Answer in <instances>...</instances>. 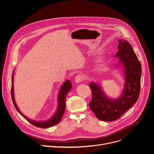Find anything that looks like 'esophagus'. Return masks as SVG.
<instances>
[{"mask_svg":"<svg viewBox=\"0 0 154 154\" xmlns=\"http://www.w3.org/2000/svg\"><path fill=\"white\" fill-rule=\"evenodd\" d=\"M83 79H84L83 75H82V74H79V75H77L75 77V82L76 83H80V82H81Z\"/></svg>","mask_w":154,"mask_h":154,"instance_id":"1","label":"esophagus"}]
</instances>
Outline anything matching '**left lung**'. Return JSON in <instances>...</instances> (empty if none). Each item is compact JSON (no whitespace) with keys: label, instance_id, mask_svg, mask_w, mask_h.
Returning <instances> with one entry per match:
<instances>
[{"label":"left lung","instance_id":"8db88e82","mask_svg":"<svg viewBox=\"0 0 154 154\" xmlns=\"http://www.w3.org/2000/svg\"><path fill=\"white\" fill-rule=\"evenodd\" d=\"M118 51L115 54L124 67L125 83L121 96L117 99L108 97L101 86L92 82L90 87L92 100L89 105L96 117L102 121L119 119L137 101L140 91L141 65L132 47L126 40L119 39Z\"/></svg>","mask_w":154,"mask_h":154}]
</instances>
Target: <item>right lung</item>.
<instances>
[{
    "instance_id": "add662e5",
    "label": "right lung",
    "mask_w": 154,
    "mask_h": 154,
    "mask_svg": "<svg viewBox=\"0 0 154 154\" xmlns=\"http://www.w3.org/2000/svg\"><path fill=\"white\" fill-rule=\"evenodd\" d=\"M14 72V71H13ZM13 72L12 74V79H11V98L13 102V104L16 109V110L20 113V115L23 116L27 121H29L32 124L34 125L36 127H41V128H49L52 126H54L57 124H58L64 113L65 108H66V97L68 93V92L71 90L72 85L71 83L69 80L65 81V82L62 85L61 88L60 90V92L58 94V108L55 113L49 119L46 121H36L34 120H32L26 116H24L22 113L19 109L14 100V91H13Z\"/></svg>"
}]
</instances>
